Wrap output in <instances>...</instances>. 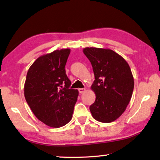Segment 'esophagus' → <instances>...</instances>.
I'll list each match as a JSON object with an SVG mask.
<instances>
[{
    "mask_svg": "<svg viewBox=\"0 0 160 160\" xmlns=\"http://www.w3.org/2000/svg\"><path fill=\"white\" fill-rule=\"evenodd\" d=\"M78 90H79V93H83L86 91V88H79Z\"/></svg>",
    "mask_w": 160,
    "mask_h": 160,
    "instance_id": "1",
    "label": "esophagus"
}]
</instances>
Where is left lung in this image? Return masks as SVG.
Masks as SVG:
<instances>
[{"label": "left lung", "instance_id": "left-lung-1", "mask_svg": "<svg viewBox=\"0 0 160 160\" xmlns=\"http://www.w3.org/2000/svg\"><path fill=\"white\" fill-rule=\"evenodd\" d=\"M83 53L91 62L95 81L91 89L96 98L90 106L92 117L111 122L122 115L130 101L134 78L125 60L113 50L86 47Z\"/></svg>", "mask_w": 160, "mask_h": 160}]
</instances>
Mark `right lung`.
Segmentation results:
<instances>
[{
    "label": "right lung",
    "instance_id": "1",
    "mask_svg": "<svg viewBox=\"0 0 160 160\" xmlns=\"http://www.w3.org/2000/svg\"><path fill=\"white\" fill-rule=\"evenodd\" d=\"M70 49L56 50L36 60L27 72L24 96L38 120L58 128L70 121L79 92L70 89L65 73Z\"/></svg>",
    "mask_w": 160,
    "mask_h": 160
}]
</instances>
